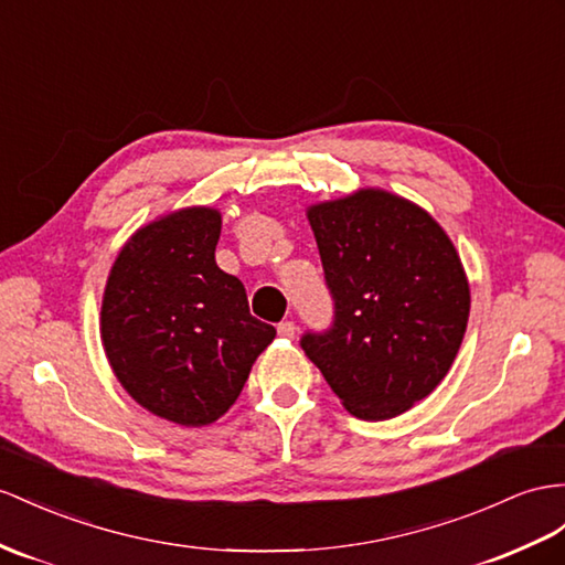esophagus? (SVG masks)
Here are the masks:
<instances>
[{
	"mask_svg": "<svg viewBox=\"0 0 565 565\" xmlns=\"http://www.w3.org/2000/svg\"><path fill=\"white\" fill-rule=\"evenodd\" d=\"M277 331H279V337H284V339H294L296 337V324L286 320L277 327Z\"/></svg>",
	"mask_w": 565,
	"mask_h": 565,
	"instance_id": "obj_1",
	"label": "esophagus"
}]
</instances>
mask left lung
<instances>
[{"label":"left lung","instance_id":"obj_1","mask_svg":"<svg viewBox=\"0 0 565 565\" xmlns=\"http://www.w3.org/2000/svg\"><path fill=\"white\" fill-rule=\"evenodd\" d=\"M334 298V327L302 351L341 406L388 420L429 396L451 370L470 315V284L434 216L382 188L306 210Z\"/></svg>","mask_w":565,"mask_h":565}]
</instances>
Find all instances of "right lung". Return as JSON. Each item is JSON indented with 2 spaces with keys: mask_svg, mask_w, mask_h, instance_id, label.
Masks as SVG:
<instances>
[{
  "mask_svg": "<svg viewBox=\"0 0 565 565\" xmlns=\"http://www.w3.org/2000/svg\"><path fill=\"white\" fill-rule=\"evenodd\" d=\"M220 234L222 214L205 205L140 226L114 259L99 310L126 394L181 427L220 420L277 337L250 315L243 284L216 267Z\"/></svg>",
  "mask_w": 565,
  "mask_h": 565,
  "instance_id": "add662e5",
  "label": "right lung"
}]
</instances>
